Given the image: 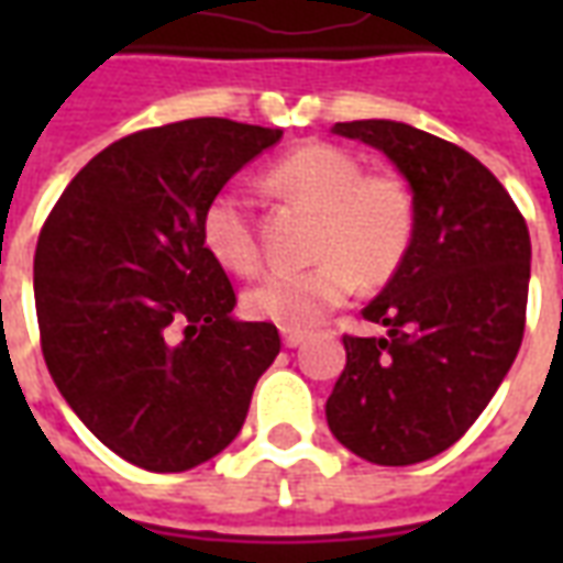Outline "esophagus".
Instances as JSON below:
<instances>
[{"instance_id":"1","label":"esophagus","mask_w":563,"mask_h":563,"mask_svg":"<svg viewBox=\"0 0 563 563\" xmlns=\"http://www.w3.org/2000/svg\"><path fill=\"white\" fill-rule=\"evenodd\" d=\"M280 334H283V343H286L289 350H295V346H301V343L307 341L305 329H280Z\"/></svg>"}]
</instances>
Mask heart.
Returning <instances> with one entry per match:
<instances>
[{"label": "heart", "mask_w": 563, "mask_h": 563, "mask_svg": "<svg viewBox=\"0 0 563 563\" xmlns=\"http://www.w3.org/2000/svg\"><path fill=\"white\" fill-rule=\"evenodd\" d=\"M280 198L317 210L307 268L265 274L244 295L246 313L280 329H310L341 307L355 286H386L416 241L419 210L410 184L395 172H365L353 150L310 141L265 172ZM201 238L222 268L253 274L262 265L256 222L238 189H220L201 210Z\"/></svg>", "instance_id": "1"}]
</instances>
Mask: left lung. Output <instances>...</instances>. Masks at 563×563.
<instances>
[{
    "label": "left lung",
    "mask_w": 563,
    "mask_h": 563,
    "mask_svg": "<svg viewBox=\"0 0 563 563\" xmlns=\"http://www.w3.org/2000/svg\"><path fill=\"white\" fill-rule=\"evenodd\" d=\"M334 132L398 165L419 225L404 268L362 310L389 334H343L346 367L325 419L358 459L419 464L467 434L516 362L531 280L528 222L495 174L452 141L391 120Z\"/></svg>",
    "instance_id": "8db88e82"
}]
</instances>
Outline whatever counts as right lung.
<instances>
[{
    "instance_id": "right-lung-1",
    "label": "right lung",
    "mask_w": 563,
    "mask_h": 563,
    "mask_svg": "<svg viewBox=\"0 0 563 563\" xmlns=\"http://www.w3.org/2000/svg\"><path fill=\"white\" fill-rule=\"evenodd\" d=\"M280 129L198 117L132 132L66 186L35 246L47 371L104 446L180 473L232 443L280 353L271 322H238L201 210Z\"/></svg>"
}]
</instances>
